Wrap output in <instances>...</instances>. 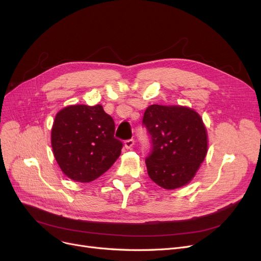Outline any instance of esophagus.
Wrapping results in <instances>:
<instances>
[{
    "label": "esophagus",
    "mask_w": 261,
    "mask_h": 261,
    "mask_svg": "<svg viewBox=\"0 0 261 261\" xmlns=\"http://www.w3.org/2000/svg\"><path fill=\"white\" fill-rule=\"evenodd\" d=\"M134 146V140H127L126 142H125V148L126 149H131L132 147Z\"/></svg>",
    "instance_id": "esophagus-1"
}]
</instances>
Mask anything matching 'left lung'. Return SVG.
<instances>
[{
  "label": "left lung",
  "instance_id": "1",
  "mask_svg": "<svg viewBox=\"0 0 261 261\" xmlns=\"http://www.w3.org/2000/svg\"><path fill=\"white\" fill-rule=\"evenodd\" d=\"M152 148L146 158L150 179L165 189L189 183L207 153V133L201 116L182 106H149L144 113Z\"/></svg>",
  "mask_w": 261,
  "mask_h": 261
}]
</instances>
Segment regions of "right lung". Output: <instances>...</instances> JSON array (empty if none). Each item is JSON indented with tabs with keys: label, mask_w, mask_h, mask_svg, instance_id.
Instances as JSON below:
<instances>
[{
	"label": "right lung",
	"mask_w": 261,
	"mask_h": 261,
	"mask_svg": "<svg viewBox=\"0 0 261 261\" xmlns=\"http://www.w3.org/2000/svg\"><path fill=\"white\" fill-rule=\"evenodd\" d=\"M114 132V120L100 105L60 110L51 128V147L62 172L81 183L103 174L121 152L122 143Z\"/></svg>",
	"instance_id": "add662e5"
}]
</instances>
